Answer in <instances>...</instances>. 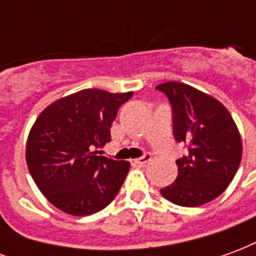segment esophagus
Here are the masks:
<instances>
[{
  "instance_id": "esophagus-1",
  "label": "esophagus",
  "mask_w": 256,
  "mask_h": 256,
  "mask_svg": "<svg viewBox=\"0 0 256 256\" xmlns=\"http://www.w3.org/2000/svg\"><path fill=\"white\" fill-rule=\"evenodd\" d=\"M150 159H152L150 154H145L144 156H141V158H138V159H134V160H132V163L136 164V166H144V164H146L148 162H150Z\"/></svg>"
}]
</instances>
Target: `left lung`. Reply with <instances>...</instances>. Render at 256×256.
Wrapping results in <instances>:
<instances>
[{"instance_id":"8db88e82","label":"left lung","mask_w":256,"mask_h":256,"mask_svg":"<svg viewBox=\"0 0 256 256\" xmlns=\"http://www.w3.org/2000/svg\"><path fill=\"white\" fill-rule=\"evenodd\" d=\"M156 89L172 108V134L188 152L176 163V181L160 189L163 198L182 207H198L214 200L234 178L242 155L236 123L220 101L181 82H166Z\"/></svg>"}]
</instances>
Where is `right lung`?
Returning <instances> with one entry per match:
<instances>
[{
	"instance_id": "1",
	"label": "right lung",
	"mask_w": 256,
	"mask_h": 256,
	"mask_svg": "<svg viewBox=\"0 0 256 256\" xmlns=\"http://www.w3.org/2000/svg\"><path fill=\"white\" fill-rule=\"evenodd\" d=\"M133 92L84 89L46 106L27 138L26 160L38 189L70 215L106 208L128 176L130 163L101 156L112 122Z\"/></svg>"
}]
</instances>
